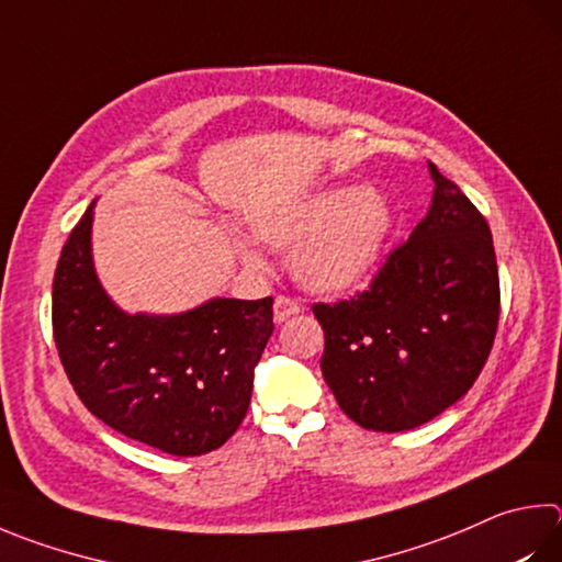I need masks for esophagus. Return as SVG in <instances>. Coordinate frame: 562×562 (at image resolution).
<instances>
[{
    "mask_svg": "<svg viewBox=\"0 0 562 562\" xmlns=\"http://www.w3.org/2000/svg\"><path fill=\"white\" fill-rule=\"evenodd\" d=\"M300 312H302V304L294 297H288V294H278V297H274V322L278 324L288 322L290 316Z\"/></svg>",
    "mask_w": 562,
    "mask_h": 562,
    "instance_id": "obj_1",
    "label": "esophagus"
}]
</instances>
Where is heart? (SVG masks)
Returning <instances> with one entry per match:
<instances>
[{"instance_id":"heart-1","label":"heart","mask_w":562,"mask_h":562,"mask_svg":"<svg viewBox=\"0 0 562 562\" xmlns=\"http://www.w3.org/2000/svg\"><path fill=\"white\" fill-rule=\"evenodd\" d=\"M395 209L379 189H326L252 216V231L274 248H290V268L314 292H344L379 268L395 233ZM248 262L258 255L236 238Z\"/></svg>"}]
</instances>
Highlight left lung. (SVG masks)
Instances as JSON below:
<instances>
[{
    "instance_id": "8db88e82",
    "label": "left lung",
    "mask_w": 562,
    "mask_h": 562,
    "mask_svg": "<svg viewBox=\"0 0 562 562\" xmlns=\"http://www.w3.org/2000/svg\"><path fill=\"white\" fill-rule=\"evenodd\" d=\"M432 206L369 290L312 312L322 373L341 411L403 432L454 405L482 373L498 326V268L486 218L432 161Z\"/></svg>"
}]
</instances>
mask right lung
I'll return each instance as SVG.
<instances>
[{"label": "right lung", "mask_w": 562, "mask_h": 562, "mask_svg": "<svg viewBox=\"0 0 562 562\" xmlns=\"http://www.w3.org/2000/svg\"><path fill=\"white\" fill-rule=\"evenodd\" d=\"M90 226L93 203L54 274V341L80 403L167 454L218 450L248 413L252 371L274 329L272 297H216L175 316L125 314L100 288Z\"/></svg>", "instance_id": "right-lung-1"}]
</instances>
